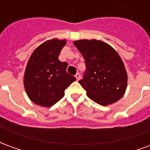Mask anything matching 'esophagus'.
<instances>
[{
    "label": "esophagus",
    "mask_w": 150,
    "mask_h": 150,
    "mask_svg": "<svg viewBox=\"0 0 150 150\" xmlns=\"http://www.w3.org/2000/svg\"><path fill=\"white\" fill-rule=\"evenodd\" d=\"M75 78H76V79H77V80H79V79H80V78H81L80 74H79V73H77V74L75 75Z\"/></svg>",
    "instance_id": "1"
}]
</instances>
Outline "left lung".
Here are the masks:
<instances>
[{"label":"left lung","mask_w":150,"mask_h":150,"mask_svg":"<svg viewBox=\"0 0 150 150\" xmlns=\"http://www.w3.org/2000/svg\"><path fill=\"white\" fill-rule=\"evenodd\" d=\"M74 45L85 60L86 70L79 83L87 96L104 106L119 100L125 92L128 76L117 52L97 40H79Z\"/></svg>","instance_id":"obj_1"}]
</instances>
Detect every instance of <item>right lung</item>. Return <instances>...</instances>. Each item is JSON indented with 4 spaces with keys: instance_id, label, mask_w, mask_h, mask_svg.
<instances>
[{
    "instance_id": "right-lung-1",
    "label": "right lung",
    "mask_w": 150,
    "mask_h": 150,
    "mask_svg": "<svg viewBox=\"0 0 150 150\" xmlns=\"http://www.w3.org/2000/svg\"><path fill=\"white\" fill-rule=\"evenodd\" d=\"M66 40L46 41L37 47L25 68L24 86L34 104L51 107L64 96V91L76 80L67 74V63L59 61V55Z\"/></svg>"
}]
</instances>
